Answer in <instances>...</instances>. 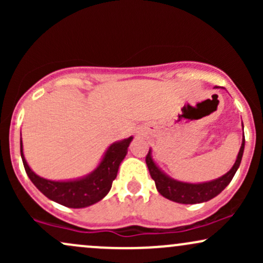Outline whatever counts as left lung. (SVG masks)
I'll list each match as a JSON object with an SVG mask.
<instances>
[{
  "instance_id": "left-lung-1",
  "label": "left lung",
  "mask_w": 263,
  "mask_h": 263,
  "mask_svg": "<svg viewBox=\"0 0 263 263\" xmlns=\"http://www.w3.org/2000/svg\"><path fill=\"white\" fill-rule=\"evenodd\" d=\"M243 148H245V136L242 138V143H241V148L238 151L236 162L232 165L231 170L222 177L218 178V179L200 184L179 182V180L172 179V178L165 176L157 167L156 163L153 162L152 157H151V149L146 156V163L151 177L155 180L156 188L159 192V194L163 195L164 198L170 199L172 201H176V203L198 204L215 198L216 195L220 194L229 185V183L231 182L235 173H236L237 168L240 167L241 159H242L243 155Z\"/></svg>"
}]
</instances>
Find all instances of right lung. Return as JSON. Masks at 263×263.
<instances>
[{
	"label": "right lung",
	"instance_id": "1",
	"mask_svg": "<svg viewBox=\"0 0 263 263\" xmlns=\"http://www.w3.org/2000/svg\"><path fill=\"white\" fill-rule=\"evenodd\" d=\"M131 141L132 137H128L123 141L115 142L108 147L101 163L95 171L81 179L69 180V182H54L37 176L27 164L23 156L22 141H21V157L27 176L45 197L64 206L78 209L98 203L110 192L120 164L127 155V148Z\"/></svg>",
	"mask_w": 263,
	"mask_h": 263
}]
</instances>
